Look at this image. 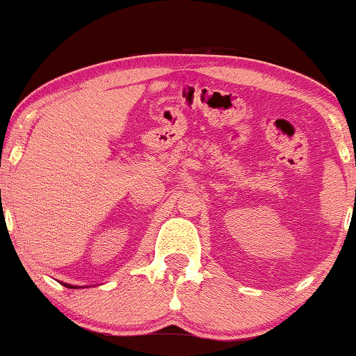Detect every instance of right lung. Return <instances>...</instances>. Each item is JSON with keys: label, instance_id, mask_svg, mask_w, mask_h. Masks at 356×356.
Here are the masks:
<instances>
[{"label": "right lung", "instance_id": "1", "mask_svg": "<svg viewBox=\"0 0 356 356\" xmlns=\"http://www.w3.org/2000/svg\"><path fill=\"white\" fill-rule=\"evenodd\" d=\"M65 286H67V289H77V286H72V285H67V284H63Z\"/></svg>", "mask_w": 356, "mask_h": 356}]
</instances>
